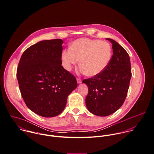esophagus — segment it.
<instances>
[{"mask_svg": "<svg viewBox=\"0 0 154 154\" xmlns=\"http://www.w3.org/2000/svg\"><path fill=\"white\" fill-rule=\"evenodd\" d=\"M77 83H78L79 84H80V83H81L82 82V80H81L80 79H79V78H77Z\"/></svg>", "mask_w": 154, "mask_h": 154, "instance_id": "esophagus-1", "label": "esophagus"}]
</instances>
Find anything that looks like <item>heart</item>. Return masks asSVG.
Listing matches in <instances>:
<instances>
[{"label": "heart", "mask_w": 154, "mask_h": 154, "mask_svg": "<svg viewBox=\"0 0 154 154\" xmlns=\"http://www.w3.org/2000/svg\"><path fill=\"white\" fill-rule=\"evenodd\" d=\"M112 57L109 43L99 39L83 38L74 41L61 54L63 66L71 70L79 62L80 72L89 76L99 75L109 65Z\"/></svg>", "instance_id": "1"}]
</instances>
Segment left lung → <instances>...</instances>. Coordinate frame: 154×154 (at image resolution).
<instances>
[{
	"instance_id": "8db88e82",
	"label": "left lung",
	"mask_w": 154,
	"mask_h": 154,
	"mask_svg": "<svg viewBox=\"0 0 154 154\" xmlns=\"http://www.w3.org/2000/svg\"><path fill=\"white\" fill-rule=\"evenodd\" d=\"M113 54L106 69L92 78L83 80L88 93L85 98L87 109L93 115L109 116L122 106L126 97L132 76L129 54L112 39Z\"/></svg>"
}]
</instances>
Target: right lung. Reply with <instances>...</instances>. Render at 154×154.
<instances>
[{
    "label": "right lung",
    "instance_id": "1",
    "mask_svg": "<svg viewBox=\"0 0 154 154\" xmlns=\"http://www.w3.org/2000/svg\"><path fill=\"white\" fill-rule=\"evenodd\" d=\"M63 41H41L22 54L17 69L19 89L27 107L45 118L60 115L69 94L77 87L76 78L61 66Z\"/></svg>",
    "mask_w": 154,
    "mask_h": 154
}]
</instances>
